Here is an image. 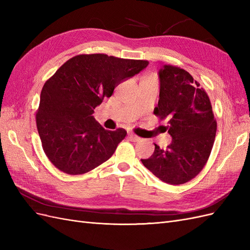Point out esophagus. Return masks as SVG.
Segmentation results:
<instances>
[{
  "mask_svg": "<svg viewBox=\"0 0 250 250\" xmlns=\"http://www.w3.org/2000/svg\"><path fill=\"white\" fill-rule=\"evenodd\" d=\"M128 139H129V140L132 141V142H139V141H141V138H139L138 135H135V134H133V133H129V134H128Z\"/></svg>",
  "mask_w": 250,
  "mask_h": 250,
  "instance_id": "1",
  "label": "esophagus"
}]
</instances>
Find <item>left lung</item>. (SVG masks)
Wrapping results in <instances>:
<instances>
[{"instance_id":"1","label":"left lung","mask_w":250,"mask_h":250,"mask_svg":"<svg viewBox=\"0 0 250 250\" xmlns=\"http://www.w3.org/2000/svg\"><path fill=\"white\" fill-rule=\"evenodd\" d=\"M160 100L154 115L168 120L172 142L166 149L156 144L143 165L169 185H183L206 166L216 137L217 123L209 98L190 73L166 64L158 72Z\"/></svg>"}]
</instances>
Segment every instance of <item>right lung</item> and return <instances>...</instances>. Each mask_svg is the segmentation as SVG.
Segmentation results:
<instances>
[{
  "label": "right lung",
  "instance_id": "1",
  "mask_svg": "<svg viewBox=\"0 0 250 250\" xmlns=\"http://www.w3.org/2000/svg\"><path fill=\"white\" fill-rule=\"evenodd\" d=\"M147 60L81 54L67 60L46 81L36 126L42 149L57 169L78 175L97 168L115 152L126 130H106L92 116L121 82L139 74Z\"/></svg>",
  "mask_w": 250,
  "mask_h": 250
}]
</instances>
